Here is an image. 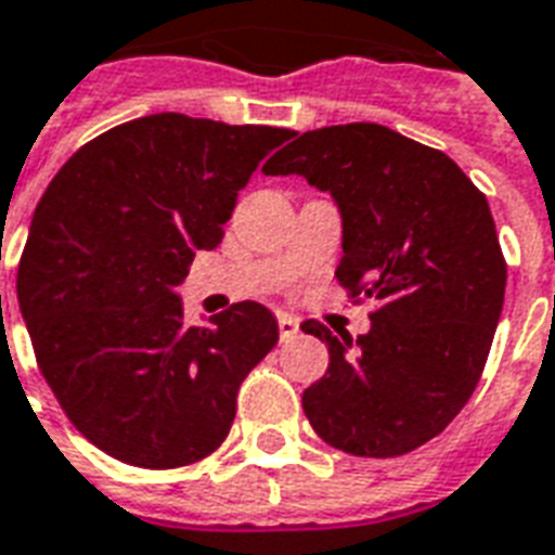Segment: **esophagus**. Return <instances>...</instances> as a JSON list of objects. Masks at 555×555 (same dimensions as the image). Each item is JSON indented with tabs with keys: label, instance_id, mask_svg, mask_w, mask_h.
I'll return each mask as SVG.
<instances>
[{
	"label": "esophagus",
	"instance_id": "1",
	"mask_svg": "<svg viewBox=\"0 0 555 555\" xmlns=\"http://www.w3.org/2000/svg\"><path fill=\"white\" fill-rule=\"evenodd\" d=\"M278 331H281L283 341H289L298 336V331H301V322H298L295 315H286V312H281V315H278Z\"/></svg>",
	"mask_w": 555,
	"mask_h": 555
}]
</instances>
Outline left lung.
Returning a JSON list of instances; mask_svg holds the SVG:
<instances>
[{"label":"left lung","mask_w":555,"mask_h":555,"mask_svg":"<svg viewBox=\"0 0 555 555\" xmlns=\"http://www.w3.org/2000/svg\"><path fill=\"white\" fill-rule=\"evenodd\" d=\"M262 172L331 193L336 278L380 301L357 341L301 324L331 351L301 398L312 430L353 456L415 451L468 403L500 322L506 262L486 195L444 152L374 122L295 134Z\"/></svg>","instance_id":"obj_1"}]
</instances>
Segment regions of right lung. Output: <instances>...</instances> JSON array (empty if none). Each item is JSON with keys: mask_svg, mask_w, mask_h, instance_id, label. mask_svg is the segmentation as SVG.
Here are the masks:
<instances>
[{"mask_svg": "<svg viewBox=\"0 0 555 555\" xmlns=\"http://www.w3.org/2000/svg\"><path fill=\"white\" fill-rule=\"evenodd\" d=\"M293 131L154 114L111 128L46 186L16 298L78 433L137 468H178L231 430L245 374L278 345L257 301L183 322L178 286L222 243L240 190Z\"/></svg>", "mask_w": 555, "mask_h": 555, "instance_id": "1", "label": "right lung"}]
</instances>
